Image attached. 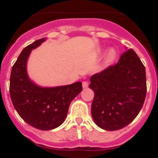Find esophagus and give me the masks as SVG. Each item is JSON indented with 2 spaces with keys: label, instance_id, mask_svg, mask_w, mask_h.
I'll return each mask as SVG.
<instances>
[{
  "label": "esophagus",
  "instance_id": "34e87169",
  "mask_svg": "<svg viewBox=\"0 0 158 158\" xmlns=\"http://www.w3.org/2000/svg\"><path fill=\"white\" fill-rule=\"evenodd\" d=\"M88 87V83H87V81H83V88H87Z\"/></svg>",
  "mask_w": 158,
  "mask_h": 158
}]
</instances>
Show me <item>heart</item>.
Segmentation results:
<instances>
[{
	"label": "heart",
	"mask_w": 158,
	"mask_h": 158,
	"mask_svg": "<svg viewBox=\"0 0 158 158\" xmlns=\"http://www.w3.org/2000/svg\"><path fill=\"white\" fill-rule=\"evenodd\" d=\"M115 57H116V52L114 49H110V50L108 51L107 55H106V59L109 62H112L115 60Z\"/></svg>",
	"instance_id": "obj_1"
}]
</instances>
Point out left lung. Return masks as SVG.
Returning <instances> with one entry per match:
<instances>
[{"instance_id": "obj_1", "label": "left lung", "mask_w": 158, "mask_h": 158, "mask_svg": "<svg viewBox=\"0 0 158 158\" xmlns=\"http://www.w3.org/2000/svg\"><path fill=\"white\" fill-rule=\"evenodd\" d=\"M94 96L91 114L100 128L114 131L130 124L143 106L146 96L145 66L133 49L114 65L90 77Z\"/></svg>"}]
</instances>
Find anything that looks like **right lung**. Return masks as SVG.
I'll use <instances>...</instances> for the list:
<instances>
[{
    "label": "right lung",
    "mask_w": 158,
    "mask_h": 158,
    "mask_svg": "<svg viewBox=\"0 0 158 158\" xmlns=\"http://www.w3.org/2000/svg\"><path fill=\"white\" fill-rule=\"evenodd\" d=\"M46 38L25 47L12 68L9 93L21 118L38 130H49L64 123L71 102L83 90L82 83L57 87H40L31 83L26 71L30 52Z\"/></svg>",
    "instance_id": "1"
}]
</instances>
